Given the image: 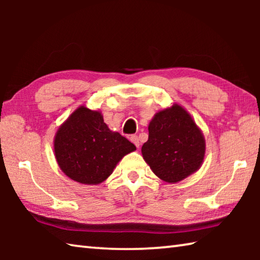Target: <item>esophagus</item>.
<instances>
[{
	"label": "esophagus",
	"mask_w": 260,
	"mask_h": 260,
	"mask_svg": "<svg viewBox=\"0 0 260 260\" xmlns=\"http://www.w3.org/2000/svg\"><path fill=\"white\" fill-rule=\"evenodd\" d=\"M131 141L135 144V147H136V148H139V147H140V141H139V138H138V136H136V135H132V136H131Z\"/></svg>",
	"instance_id": "esophagus-1"
}]
</instances>
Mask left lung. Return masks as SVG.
<instances>
[{
	"instance_id": "obj_1",
	"label": "left lung",
	"mask_w": 260,
	"mask_h": 260,
	"mask_svg": "<svg viewBox=\"0 0 260 260\" xmlns=\"http://www.w3.org/2000/svg\"><path fill=\"white\" fill-rule=\"evenodd\" d=\"M142 156L162 181L177 183L200 170L205 156L204 135L181 105L158 111L149 122Z\"/></svg>"
}]
</instances>
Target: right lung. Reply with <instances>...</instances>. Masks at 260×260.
<instances>
[{"label":"right lung","instance_id":"add662e5","mask_svg":"<svg viewBox=\"0 0 260 260\" xmlns=\"http://www.w3.org/2000/svg\"><path fill=\"white\" fill-rule=\"evenodd\" d=\"M134 150L133 143L110 131L101 111L85 105L59 126L54 139L59 169L73 181L89 186L107 180L122 157Z\"/></svg>","mask_w":260,"mask_h":260}]
</instances>
